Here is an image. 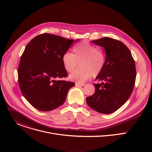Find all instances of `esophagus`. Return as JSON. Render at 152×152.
I'll use <instances>...</instances> for the list:
<instances>
[{
    "label": "esophagus",
    "mask_w": 152,
    "mask_h": 152,
    "mask_svg": "<svg viewBox=\"0 0 152 152\" xmlns=\"http://www.w3.org/2000/svg\"><path fill=\"white\" fill-rule=\"evenodd\" d=\"M76 86H83L85 85V83H75Z\"/></svg>",
    "instance_id": "esophagus-1"
}]
</instances>
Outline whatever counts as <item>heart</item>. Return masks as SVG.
Segmentation results:
<instances>
[{
	"label": "heart",
	"mask_w": 152,
	"mask_h": 152,
	"mask_svg": "<svg viewBox=\"0 0 152 152\" xmlns=\"http://www.w3.org/2000/svg\"><path fill=\"white\" fill-rule=\"evenodd\" d=\"M73 53L67 52L62 56V66L68 72H72L80 62V69L73 71L69 78L79 83H83L91 75L96 76L104 67L106 55L104 51L87 41H81L75 45Z\"/></svg>",
	"instance_id": "1"
}]
</instances>
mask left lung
I'll return each instance as SVG.
<instances>
[{
    "label": "left lung",
    "mask_w": 152,
    "mask_h": 152,
    "mask_svg": "<svg viewBox=\"0 0 152 152\" xmlns=\"http://www.w3.org/2000/svg\"><path fill=\"white\" fill-rule=\"evenodd\" d=\"M94 44L103 48L106 63L96 79L95 93L86 98L88 106L102 114H111L122 106L131 96L136 79L134 59L127 47L118 40L104 37L93 40Z\"/></svg>",
    "instance_id": "8db88e82"
}]
</instances>
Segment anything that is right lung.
<instances>
[{"instance_id": "1", "label": "right lung", "mask_w": 152, "mask_h": 152, "mask_svg": "<svg viewBox=\"0 0 152 152\" xmlns=\"http://www.w3.org/2000/svg\"><path fill=\"white\" fill-rule=\"evenodd\" d=\"M75 40L42 34L27 45L18 68V83L25 98L36 109H56L64 103L69 90L75 85L59 80L68 76L61 59Z\"/></svg>"}]
</instances>
